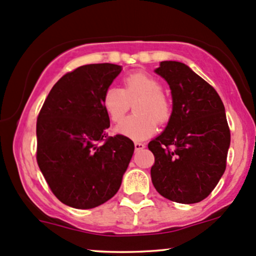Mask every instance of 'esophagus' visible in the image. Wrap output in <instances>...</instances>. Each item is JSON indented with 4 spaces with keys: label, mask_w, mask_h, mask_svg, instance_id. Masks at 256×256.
Listing matches in <instances>:
<instances>
[{
    "label": "esophagus",
    "mask_w": 256,
    "mask_h": 256,
    "mask_svg": "<svg viewBox=\"0 0 256 256\" xmlns=\"http://www.w3.org/2000/svg\"><path fill=\"white\" fill-rule=\"evenodd\" d=\"M146 147L144 143H141V142H134V150H141L143 148Z\"/></svg>",
    "instance_id": "34e87169"
}]
</instances>
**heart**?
Segmentation results:
<instances>
[{
  "instance_id": "b5f03b06",
  "label": "heart",
  "mask_w": 256,
  "mask_h": 256,
  "mask_svg": "<svg viewBox=\"0 0 256 256\" xmlns=\"http://www.w3.org/2000/svg\"><path fill=\"white\" fill-rule=\"evenodd\" d=\"M162 84L147 72H134L122 81V88L109 86L102 96V106L110 122H118L134 104V115L116 126V132L134 141H142L156 132L172 114L170 100L162 94Z\"/></svg>"
}]
</instances>
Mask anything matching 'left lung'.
Instances as JSON below:
<instances>
[{"label": "left lung", "instance_id": "left-lung-1", "mask_svg": "<svg viewBox=\"0 0 256 256\" xmlns=\"http://www.w3.org/2000/svg\"><path fill=\"white\" fill-rule=\"evenodd\" d=\"M156 74L169 84L172 114L166 128L148 143L159 194L182 204L206 199L226 170L231 134L215 88L186 64L162 62Z\"/></svg>", "mask_w": 256, "mask_h": 256}]
</instances>
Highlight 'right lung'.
<instances>
[{
  "label": "right lung",
  "mask_w": 256,
  "mask_h": 256,
  "mask_svg": "<svg viewBox=\"0 0 256 256\" xmlns=\"http://www.w3.org/2000/svg\"><path fill=\"white\" fill-rule=\"evenodd\" d=\"M122 72L116 64H87L52 87L36 122V160L52 193L66 206L91 209L113 198L134 144L110 126L102 96Z\"/></svg>",
  "instance_id": "1"
}]
</instances>
